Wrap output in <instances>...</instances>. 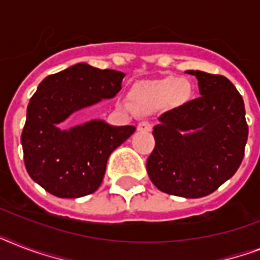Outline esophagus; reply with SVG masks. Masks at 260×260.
Masks as SVG:
<instances>
[{
    "label": "esophagus",
    "mask_w": 260,
    "mask_h": 260,
    "mask_svg": "<svg viewBox=\"0 0 260 260\" xmlns=\"http://www.w3.org/2000/svg\"><path fill=\"white\" fill-rule=\"evenodd\" d=\"M152 129V124L148 121H142L138 124V131L140 132H150Z\"/></svg>",
    "instance_id": "34e87169"
}]
</instances>
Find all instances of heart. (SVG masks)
Instances as JSON below:
<instances>
[{"label":"heart","mask_w":260,"mask_h":260,"mask_svg":"<svg viewBox=\"0 0 260 260\" xmlns=\"http://www.w3.org/2000/svg\"><path fill=\"white\" fill-rule=\"evenodd\" d=\"M191 94V83L187 78H167L139 85L132 91V98L136 105L148 108L158 105L160 102L170 100L181 104L186 101Z\"/></svg>","instance_id":"1"}]
</instances>
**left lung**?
<instances>
[{"instance_id":"8db88e82","label":"left lung","mask_w":260,"mask_h":260,"mask_svg":"<svg viewBox=\"0 0 260 260\" xmlns=\"http://www.w3.org/2000/svg\"><path fill=\"white\" fill-rule=\"evenodd\" d=\"M186 73L198 79L201 97L159 117L147 173L163 193L200 198L238 171L248 125L242 95L230 79L198 70Z\"/></svg>"}]
</instances>
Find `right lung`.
Instances as JSON below:
<instances>
[{
	"label": "right lung",
	"mask_w": 260,
	"mask_h": 260,
	"mask_svg": "<svg viewBox=\"0 0 260 260\" xmlns=\"http://www.w3.org/2000/svg\"><path fill=\"white\" fill-rule=\"evenodd\" d=\"M124 73L78 63L48 75L32 95L21 134L24 163L29 177L59 198H78L100 187L109 155L136 128L91 120L69 131L58 124L83 108L121 89Z\"/></svg>",
	"instance_id": "add662e5"
}]
</instances>
